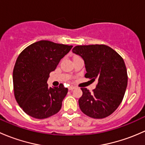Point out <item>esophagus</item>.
<instances>
[{"instance_id":"obj_1","label":"esophagus","mask_w":145,"mask_h":145,"mask_svg":"<svg viewBox=\"0 0 145 145\" xmlns=\"http://www.w3.org/2000/svg\"><path fill=\"white\" fill-rule=\"evenodd\" d=\"M75 88H76L75 86H69V90H74V89H75Z\"/></svg>"}]
</instances>
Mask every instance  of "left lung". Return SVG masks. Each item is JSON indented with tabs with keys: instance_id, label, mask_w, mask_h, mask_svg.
Instances as JSON below:
<instances>
[{
	"instance_id": "left-lung-1",
	"label": "left lung",
	"mask_w": 145,
	"mask_h": 145,
	"mask_svg": "<svg viewBox=\"0 0 145 145\" xmlns=\"http://www.w3.org/2000/svg\"><path fill=\"white\" fill-rule=\"evenodd\" d=\"M72 51L84 60L85 77L98 81L92 93L86 88H81L80 109L91 118L109 116L122 102L126 90L128 74L123 59L106 45H77Z\"/></svg>"
}]
</instances>
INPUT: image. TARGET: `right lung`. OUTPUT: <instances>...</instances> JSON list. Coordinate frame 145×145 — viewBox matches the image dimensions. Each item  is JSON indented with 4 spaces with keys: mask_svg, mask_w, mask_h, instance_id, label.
<instances>
[{
    "mask_svg": "<svg viewBox=\"0 0 145 145\" xmlns=\"http://www.w3.org/2000/svg\"><path fill=\"white\" fill-rule=\"evenodd\" d=\"M72 47L40 40L29 45L20 54L13 69L14 94L27 114L43 119L60 110L68 89L63 84L48 87L47 81L50 73Z\"/></svg>",
    "mask_w": 145,
    "mask_h": 145,
    "instance_id": "1",
    "label": "right lung"
}]
</instances>
